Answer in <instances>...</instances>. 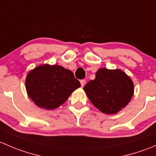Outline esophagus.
I'll return each instance as SVG.
<instances>
[{
    "instance_id": "obj_1",
    "label": "esophagus",
    "mask_w": 156,
    "mask_h": 156,
    "mask_svg": "<svg viewBox=\"0 0 156 156\" xmlns=\"http://www.w3.org/2000/svg\"><path fill=\"white\" fill-rule=\"evenodd\" d=\"M80 82H81V87H84V85H85V84H86V81L85 80H81V81H80Z\"/></svg>"
}]
</instances>
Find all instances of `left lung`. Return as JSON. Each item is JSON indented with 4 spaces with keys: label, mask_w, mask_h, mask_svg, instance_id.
<instances>
[{
    "label": "left lung",
    "mask_w": 156,
    "mask_h": 156,
    "mask_svg": "<svg viewBox=\"0 0 156 156\" xmlns=\"http://www.w3.org/2000/svg\"><path fill=\"white\" fill-rule=\"evenodd\" d=\"M84 90L96 108L105 114L113 115L128 104L134 85L121 69L102 68L97 70L95 79L84 86Z\"/></svg>",
    "instance_id": "obj_1"
}]
</instances>
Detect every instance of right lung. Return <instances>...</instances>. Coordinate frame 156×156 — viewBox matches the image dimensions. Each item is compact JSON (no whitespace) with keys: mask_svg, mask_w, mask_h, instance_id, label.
<instances>
[{"mask_svg":"<svg viewBox=\"0 0 156 156\" xmlns=\"http://www.w3.org/2000/svg\"><path fill=\"white\" fill-rule=\"evenodd\" d=\"M81 87L72 71L61 66L43 64L26 75L29 97L38 107L51 110L63 104L75 90Z\"/></svg>","mask_w":156,"mask_h":156,"instance_id":"add662e5","label":"right lung"}]
</instances>
